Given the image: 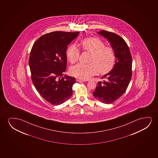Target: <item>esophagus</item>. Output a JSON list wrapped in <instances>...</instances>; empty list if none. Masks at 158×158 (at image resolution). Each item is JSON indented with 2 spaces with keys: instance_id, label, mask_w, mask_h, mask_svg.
<instances>
[{
  "instance_id": "34e87169",
  "label": "esophagus",
  "mask_w": 158,
  "mask_h": 158,
  "mask_svg": "<svg viewBox=\"0 0 158 158\" xmlns=\"http://www.w3.org/2000/svg\"><path fill=\"white\" fill-rule=\"evenodd\" d=\"M77 80V81H78V82H84L85 80H82V79H76Z\"/></svg>"
}]
</instances>
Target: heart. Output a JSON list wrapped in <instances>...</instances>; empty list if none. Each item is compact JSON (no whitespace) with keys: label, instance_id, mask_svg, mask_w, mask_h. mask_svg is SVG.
<instances>
[{"label":"heart","instance_id":"obj_1","mask_svg":"<svg viewBox=\"0 0 158 158\" xmlns=\"http://www.w3.org/2000/svg\"><path fill=\"white\" fill-rule=\"evenodd\" d=\"M82 49L91 53L89 64H78L70 68V73L76 78L87 79L94 75L97 72L105 74L112 69L114 65L115 56L112 48L105 46L104 42L97 38L89 37L81 42ZM69 62L74 64L78 60L79 51L76 46H69L66 51Z\"/></svg>","mask_w":158,"mask_h":158}]
</instances>
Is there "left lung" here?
<instances>
[{
    "instance_id": "8db88e82",
    "label": "left lung",
    "mask_w": 158,
    "mask_h": 158,
    "mask_svg": "<svg viewBox=\"0 0 158 158\" xmlns=\"http://www.w3.org/2000/svg\"><path fill=\"white\" fill-rule=\"evenodd\" d=\"M97 33L110 43L117 59L112 70L102 77L105 80L98 82L93 95L104 104H111L127 89L132 78V56L127 44L121 37L105 30Z\"/></svg>"
}]
</instances>
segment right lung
<instances>
[{
    "label": "right lung",
    "instance_id": "obj_1",
    "mask_svg": "<svg viewBox=\"0 0 158 158\" xmlns=\"http://www.w3.org/2000/svg\"><path fill=\"white\" fill-rule=\"evenodd\" d=\"M79 34L56 31L40 37L31 51L28 64L31 79L38 92L50 104L59 105L72 94L75 78L64 76L67 46Z\"/></svg>",
    "mask_w": 158,
    "mask_h": 158
}]
</instances>
